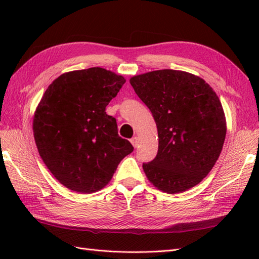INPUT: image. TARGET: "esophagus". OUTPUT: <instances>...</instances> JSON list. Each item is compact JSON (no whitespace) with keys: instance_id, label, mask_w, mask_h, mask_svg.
<instances>
[{"instance_id":"1","label":"esophagus","mask_w":259,"mask_h":259,"mask_svg":"<svg viewBox=\"0 0 259 259\" xmlns=\"http://www.w3.org/2000/svg\"><path fill=\"white\" fill-rule=\"evenodd\" d=\"M130 142H131V144H133V146H134L135 148H137V147H138V144H139V141H138V138H137V137H134V138H131Z\"/></svg>"}]
</instances>
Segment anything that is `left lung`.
I'll return each mask as SVG.
<instances>
[{
	"label": "left lung",
	"instance_id": "obj_1",
	"mask_svg": "<svg viewBox=\"0 0 259 259\" xmlns=\"http://www.w3.org/2000/svg\"><path fill=\"white\" fill-rule=\"evenodd\" d=\"M130 84L157 124L158 153L142 164L148 180L167 194L195 187L214 166L226 138L216 92L199 76L170 69L135 75Z\"/></svg>",
	"mask_w": 259,
	"mask_h": 259
}]
</instances>
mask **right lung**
Returning <instances> with one entry per match:
<instances>
[{"label": "right lung", "instance_id": "add662e5", "mask_svg": "<svg viewBox=\"0 0 259 259\" xmlns=\"http://www.w3.org/2000/svg\"><path fill=\"white\" fill-rule=\"evenodd\" d=\"M124 82L122 75L98 67L70 71L48 87L37 104L33 135L38 153L68 189L80 194L102 189L134 151L106 113Z\"/></svg>", "mask_w": 259, "mask_h": 259}]
</instances>
